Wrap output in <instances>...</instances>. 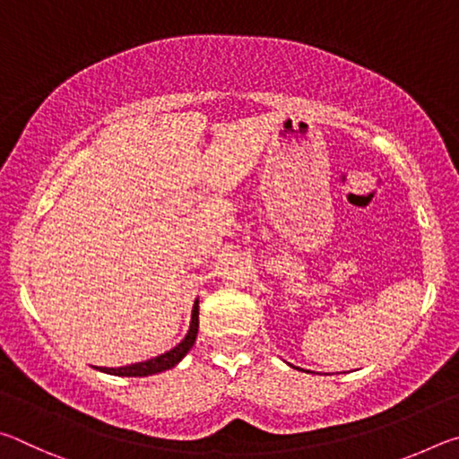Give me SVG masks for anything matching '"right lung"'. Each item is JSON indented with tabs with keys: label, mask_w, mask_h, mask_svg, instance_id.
Wrapping results in <instances>:
<instances>
[{
	"label": "right lung",
	"mask_w": 459,
	"mask_h": 459,
	"mask_svg": "<svg viewBox=\"0 0 459 459\" xmlns=\"http://www.w3.org/2000/svg\"><path fill=\"white\" fill-rule=\"evenodd\" d=\"M198 336V299L194 301L192 306V320H190V330L186 333L184 340L180 344L174 346L172 351H168L164 354L155 356V359L143 360V362H135V364H127V367H117V368H107V367H95L100 372H107V375H115V377H150V375H158V372H164L168 368L176 367L186 354H188L190 348L194 346Z\"/></svg>",
	"instance_id": "add662e5"
}]
</instances>
